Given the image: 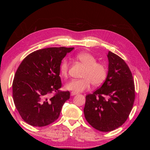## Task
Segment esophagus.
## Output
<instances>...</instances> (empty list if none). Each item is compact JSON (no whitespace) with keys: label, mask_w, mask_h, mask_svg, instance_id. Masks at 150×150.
Returning <instances> with one entry per match:
<instances>
[{"label":"esophagus","mask_w":150,"mask_h":150,"mask_svg":"<svg viewBox=\"0 0 150 150\" xmlns=\"http://www.w3.org/2000/svg\"><path fill=\"white\" fill-rule=\"evenodd\" d=\"M78 93H76V92H74V91H72L71 93V95L72 96H75V95H76V94H78Z\"/></svg>","instance_id":"1"}]
</instances>
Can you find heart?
<instances>
[{
	"mask_svg": "<svg viewBox=\"0 0 150 150\" xmlns=\"http://www.w3.org/2000/svg\"><path fill=\"white\" fill-rule=\"evenodd\" d=\"M76 59L86 66L82 79H72L68 83L66 88L76 93L83 92L88 90L91 83L98 86L101 84L106 79V67L102 63L97 62L96 57L88 52H80L76 55ZM69 63L67 59L62 60L59 67L61 74L66 77L69 70Z\"/></svg>",
	"mask_w": 150,
	"mask_h": 150,
	"instance_id": "b5f03b06",
	"label": "heart"
}]
</instances>
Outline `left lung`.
Returning <instances> with one entry per match:
<instances>
[{"mask_svg": "<svg viewBox=\"0 0 150 150\" xmlns=\"http://www.w3.org/2000/svg\"><path fill=\"white\" fill-rule=\"evenodd\" d=\"M108 72L100 88L86 96L85 118L94 128L103 132L125 123L135 98L132 74L125 61L109 51Z\"/></svg>", "mask_w": 150, "mask_h": 150, "instance_id": "left-lung-1", "label": "left lung"}]
</instances>
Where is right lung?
<instances>
[{
    "instance_id": "obj_1",
    "label": "right lung",
    "mask_w": 150,
    "mask_h": 150,
    "mask_svg": "<svg viewBox=\"0 0 150 150\" xmlns=\"http://www.w3.org/2000/svg\"><path fill=\"white\" fill-rule=\"evenodd\" d=\"M74 47H49L30 53L22 61L12 83L13 100L27 123L42 127L55 121L70 98L61 91L59 76L62 59ZM56 94L52 97L50 94Z\"/></svg>"
}]
</instances>
